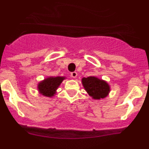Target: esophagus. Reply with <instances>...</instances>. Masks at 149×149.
Masks as SVG:
<instances>
[{
	"instance_id": "esophagus-1",
	"label": "esophagus",
	"mask_w": 149,
	"mask_h": 149,
	"mask_svg": "<svg viewBox=\"0 0 149 149\" xmlns=\"http://www.w3.org/2000/svg\"><path fill=\"white\" fill-rule=\"evenodd\" d=\"M71 76H72L73 78H76V77H77V73L76 72H72V73H71Z\"/></svg>"
}]
</instances>
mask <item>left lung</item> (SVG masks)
<instances>
[{
    "label": "left lung",
    "mask_w": 149,
    "mask_h": 149,
    "mask_svg": "<svg viewBox=\"0 0 149 149\" xmlns=\"http://www.w3.org/2000/svg\"><path fill=\"white\" fill-rule=\"evenodd\" d=\"M81 81L84 89L93 99L100 100L106 98L110 92V85L107 82L97 77H83Z\"/></svg>",
    "instance_id": "1"
}]
</instances>
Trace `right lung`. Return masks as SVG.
Instances as JSON below:
<instances>
[{
  "instance_id": "add662e5",
  "label": "right lung",
  "mask_w": 149,
  "mask_h": 149,
  "mask_svg": "<svg viewBox=\"0 0 149 149\" xmlns=\"http://www.w3.org/2000/svg\"><path fill=\"white\" fill-rule=\"evenodd\" d=\"M65 77H48L40 81L38 84L37 89L41 95L51 98L55 95L56 93V89H58L63 80H65Z\"/></svg>"
}]
</instances>
